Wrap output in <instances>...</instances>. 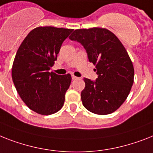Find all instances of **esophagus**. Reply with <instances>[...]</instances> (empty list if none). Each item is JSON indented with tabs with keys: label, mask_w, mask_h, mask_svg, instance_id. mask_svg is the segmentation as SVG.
Wrapping results in <instances>:
<instances>
[{
	"label": "esophagus",
	"mask_w": 153,
	"mask_h": 153,
	"mask_svg": "<svg viewBox=\"0 0 153 153\" xmlns=\"http://www.w3.org/2000/svg\"><path fill=\"white\" fill-rule=\"evenodd\" d=\"M72 79H78V77H76V76H74V75H72Z\"/></svg>",
	"instance_id": "esophagus-1"
}]
</instances>
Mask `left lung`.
I'll return each mask as SVG.
<instances>
[{"label":"left lung","instance_id":"obj_1","mask_svg":"<svg viewBox=\"0 0 153 153\" xmlns=\"http://www.w3.org/2000/svg\"><path fill=\"white\" fill-rule=\"evenodd\" d=\"M86 50L88 60L95 65L98 78H84L81 100L88 111L110 114L123 104L134 83V67L120 40L103 28L76 30L69 37Z\"/></svg>","mask_w":153,"mask_h":153}]
</instances>
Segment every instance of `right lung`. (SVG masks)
<instances>
[{
    "instance_id": "add662e5",
    "label": "right lung",
    "mask_w": 153,
    "mask_h": 153,
    "mask_svg": "<svg viewBox=\"0 0 153 153\" xmlns=\"http://www.w3.org/2000/svg\"><path fill=\"white\" fill-rule=\"evenodd\" d=\"M73 30L40 26L30 31L18 49L12 80L25 104L39 114H53L63 106L71 75H58L49 70Z\"/></svg>"
}]
</instances>
